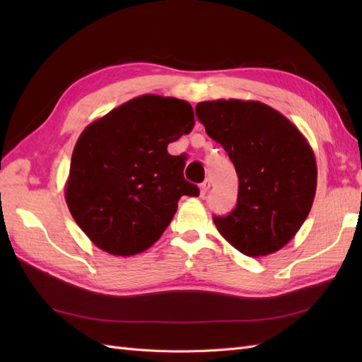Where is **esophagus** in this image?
<instances>
[{
  "label": "esophagus",
  "instance_id": "esophagus-1",
  "mask_svg": "<svg viewBox=\"0 0 362 362\" xmlns=\"http://www.w3.org/2000/svg\"><path fill=\"white\" fill-rule=\"evenodd\" d=\"M210 185H211V183H210L209 179H205V180L201 183V185H199V188H201V196H202V197H204L206 193H209Z\"/></svg>",
  "mask_w": 362,
  "mask_h": 362
}]
</instances>
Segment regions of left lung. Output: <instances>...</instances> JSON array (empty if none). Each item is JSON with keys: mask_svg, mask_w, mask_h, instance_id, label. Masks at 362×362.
Returning <instances> with one entry per match:
<instances>
[{"mask_svg": "<svg viewBox=\"0 0 362 362\" xmlns=\"http://www.w3.org/2000/svg\"><path fill=\"white\" fill-rule=\"evenodd\" d=\"M196 117L228 153L236 169L238 201L213 216L219 233L247 257L288 244L302 227L316 194L313 149L281 113L258 101L199 103Z\"/></svg>", "mask_w": 362, "mask_h": 362, "instance_id": "1", "label": "left lung"}]
</instances>
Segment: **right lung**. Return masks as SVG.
Masks as SVG:
<instances>
[{"label":"right lung","instance_id":"add662e5","mask_svg":"<svg viewBox=\"0 0 362 362\" xmlns=\"http://www.w3.org/2000/svg\"><path fill=\"white\" fill-rule=\"evenodd\" d=\"M194 126L187 101L143 95L83 130L74 146L65 197L82 232L99 249L129 257L156 243L182 196H199L185 158L168 144Z\"/></svg>","mask_w":362,"mask_h":362}]
</instances>
